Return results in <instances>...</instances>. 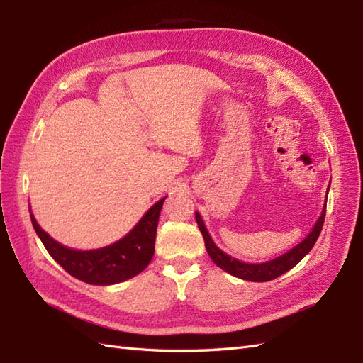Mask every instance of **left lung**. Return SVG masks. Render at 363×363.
I'll use <instances>...</instances> for the list:
<instances>
[{"instance_id": "8db88e82", "label": "left lung", "mask_w": 363, "mask_h": 363, "mask_svg": "<svg viewBox=\"0 0 363 363\" xmlns=\"http://www.w3.org/2000/svg\"><path fill=\"white\" fill-rule=\"evenodd\" d=\"M195 217H196L198 228H199V230H201V234L204 237L206 250H207V252H209V256L213 260L215 265H218L221 269H225V272H228L229 274L240 277V279H245V281L267 282V281L276 279V277H279L284 273H287L289 269L295 267L298 262L313 248V245H315V242H317V238L321 233L323 223H325L326 204H325V207H323V212L320 215V218L317 220V223H315L312 233L307 235L303 242L296 245L295 248H291L289 252L282 254V256L276 257L273 260H268V262H262V264H246V262H240L238 259L230 257L229 254L223 252L218 246L213 243L209 233H207L201 215L196 212Z\"/></svg>"}]
</instances>
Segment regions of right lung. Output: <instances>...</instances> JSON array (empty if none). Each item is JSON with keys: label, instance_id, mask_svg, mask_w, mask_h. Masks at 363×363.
<instances>
[{"label": "right lung", "instance_id": "right-lung-1", "mask_svg": "<svg viewBox=\"0 0 363 363\" xmlns=\"http://www.w3.org/2000/svg\"><path fill=\"white\" fill-rule=\"evenodd\" d=\"M165 198L154 204L129 234L99 250L78 251L67 248L38 226L33 213L30 221L46 251L67 273L91 285H111L130 279L150 265L154 256L159 215Z\"/></svg>", "mask_w": 363, "mask_h": 363}]
</instances>
